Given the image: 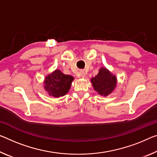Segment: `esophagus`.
<instances>
[{"mask_svg":"<svg viewBox=\"0 0 157 157\" xmlns=\"http://www.w3.org/2000/svg\"><path fill=\"white\" fill-rule=\"evenodd\" d=\"M79 76L81 77V78H85L86 77V72L84 71H80L79 72Z\"/></svg>","mask_w":157,"mask_h":157,"instance_id":"obj_1","label":"esophagus"}]
</instances>
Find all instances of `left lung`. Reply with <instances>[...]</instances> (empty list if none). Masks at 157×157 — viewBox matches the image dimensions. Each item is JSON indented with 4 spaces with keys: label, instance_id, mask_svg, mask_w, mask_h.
Segmentation results:
<instances>
[{
    "label": "left lung",
    "instance_id": "obj_1",
    "mask_svg": "<svg viewBox=\"0 0 157 157\" xmlns=\"http://www.w3.org/2000/svg\"><path fill=\"white\" fill-rule=\"evenodd\" d=\"M93 88L99 95L107 97L114 90L117 85V76L106 67H101L98 74L90 78Z\"/></svg>",
    "mask_w": 157,
    "mask_h": 157
}]
</instances>
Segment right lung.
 I'll return each instance as SVG.
<instances>
[{
  "instance_id": "right-lung-1",
  "label": "right lung",
  "mask_w": 157,
  "mask_h": 157,
  "mask_svg": "<svg viewBox=\"0 0 157 157\" xmlns=\"http://www.w3.org/2000/svg\"><path fill=\"white\" fill-rule=\"evenodd\" d=\"M74 80L73 76L66 75L59 69H55L45 77L43 88L50 96L62 97L69 92Z\"/></svg>"
}]
</instances>
